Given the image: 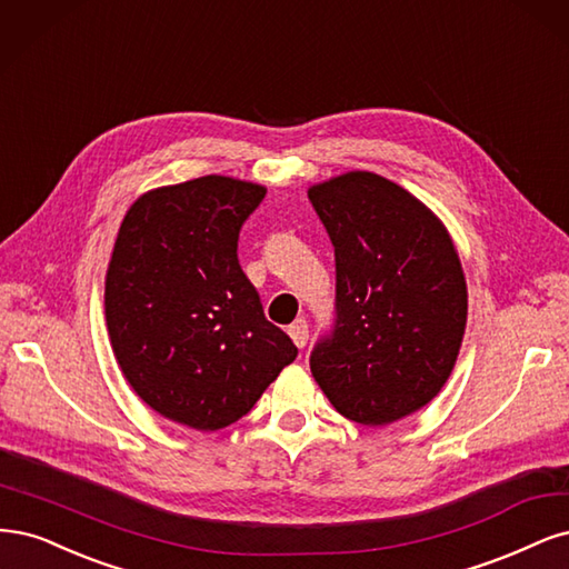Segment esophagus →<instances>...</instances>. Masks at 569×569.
Returning <instances> with one entry per match:
<instances>
[{
  "label": "esophagus",
  "mask_w": 569,
  "mask_h": 569,
  "mask_svg": "<svg viewBox=\"0 0 569 569\" xmlns=\"http://www.w3.org/2000/svg\"><path fill=\"white\" fill-rule=\"evenodd\" d=\"M288 336L292 338V342H296L300 350L302 347L307 345V340H309V326H307V321L305 319H296L292 321L290 326H288Z\"/></svg>",
  "instance_id": "esophagus-1"
}]
</instances>
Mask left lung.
Here are the masks:
<instances>
[{"instance_id":"8db88e82","label":"left lung","mask_w":569,"mask_h":569,"mask_svg":"<svg viewBox=\"0 0 569 569\" xmlns=\"http://www.w3.org/2000/svg\"><path fill=\"white\" fill-rule=\"evenodd\" d=\"M336 248V321L309 369L338 413L388 426L423 409L461 350L468 290L445 224L373 172L311 187Z\"/></svg>"}]
</instances>
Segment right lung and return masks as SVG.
Returning <instances> with one entry per match:
<instances>
[{
  "instance_id": "right-lung-1",
  "label": "right lung",
  "mask_w": 569,
  "mask_h": 569,
  "mask_svg": "<svg viewBox=\"0 0 569 569\" xmlns=\"http://www.w3.org/2000/svg\"><path fill=\"white\" fill-rule=\"evenodd\" d=\"M264 193L208 174L143 193L120 224L108 336L132 390L179 426L236 423L298 357L238 264V233Z\"/></svg>"
}]
</instances>
